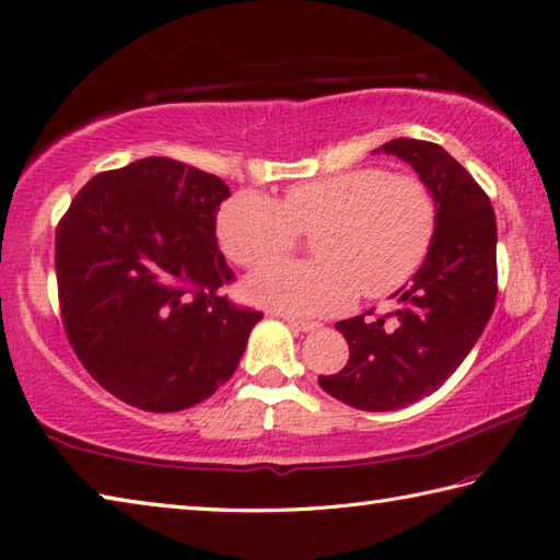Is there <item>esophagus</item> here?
<instances>
[{
    "label": "esophagus",
    "mask_w": 560,
    "mask_h": 560,
    "mask_svg": "<svg viewBox=\"0 0 560 560\" xmlns=\"http://www.w3.org/2000/svg\"><path fill=\"white\" fill-rule=\"evenodd\" d=\"M283 320H287L289 327H293V330H301V332H308V330H315V327H317V323L295 320V317H289V315H283Z\"/></svg>",
    "instance_id": "esophagus-1"
}]
</instances>
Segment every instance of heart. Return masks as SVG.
Masks as SVG:
<instances>
[{
  "label": "heart",
  "mask_w": 560,
  "mask_h": 560,
  "mask_svg": "<svg viewBox=\"0 0 560 560\" xmlns=\"http://www.w3.org/2000/svg\"><path fill=\"white\" fill-rule=\"evenodd\" d=\"M436 199L418 174L357 167L293 184L281 203L255 191L218 215L225 255L245 269L265 267L313 235L315 259L281 261L247 281V295L291 315L345 308L357 291L383 299L408 281L430 252Z\"/></svg>",
  "instance_id": "b5f03b06"
}]
</instances>
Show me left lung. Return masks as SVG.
<instances>
[{
	"label": "left lung",
	"instance_id": "8db88e82",
	"mask_svg": "<svg viewBox=\"0 0 560 560\" xmlns=\"http://www.w3.org/2000/svg\"><path fill=\"white\" fill-rule=\"evenodd\" d=\"M381 150L430 184L436 230L412 283L398 291L396 313L337 323L349 361L317 383L369 412L405 408L440 388L486 330L498 299V223L488 194L436 142L398 138Z\"/></svg>",
	"mask_w": 560,
	"mask_h": 560
}]
</instances>
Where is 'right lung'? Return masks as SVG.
<instances>
[{"label":"right lung","mask_w":560,"mask_h":560,"mask_svg":"<svg viewBox=\"0 0 560 560\" xmlns=\"http://www.w3.org/2000/svg\"><path fill=\"white\" fill-rule=\"evenodd\" d=\"M228 196L215 174L145 158L96 174L55 228L65 335L118 400L184 410L237 369L261 313L223 293L235 281L215 243Z\"/></svg>","instance_id":"add662e5"}]
</instances>
